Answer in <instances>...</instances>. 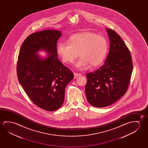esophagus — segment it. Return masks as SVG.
<instances>
[{
    "instance_id": "obj_1",
    "label": "esophagus",
    "mask_w": 148,
    "mask_h": 148,
    "mask_svg": "<svg viewBox=\"0 0 148 148\" xmlns=\"http://www.w3.org/2000/svg\"><path fill=\"white\" fill-rule=\"evenodd\" d=\"M82 74L80 73H76V72H74V78H77L78 76H81Z\"/></svg>"
}]
</instances>
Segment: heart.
<instances>
[{
    "label": "heart",
    "instance_id": "b5f03b06",
    "mask_svg": "<svg viewBox=\"0 0 148 148\" xmlns=\"http://www.w3.org/2000/svg\"><path fill=\"white\" fill-rule=\"evenodd\" d=\"M57 50L65 63L73 62L79 53L80 58L75 66L84 70L89 64L96 66L102 63L107 53L108 42L104 36L93 32H83L71 36L68 43H59Z\"/></svg>",
    "mask_w": 148,
    "mask_h": 148
}]
</instances>
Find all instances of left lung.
I'll list each match as a JSON object with an SVG mask.
<instances>
[{
    "instance_id": "1",
    "label": "left lung",
    "mask_w": 148,
    "mask_h": 148,
    "mask_svg": "<svg viewBox=\"0 0 148 148\" xmlns=\"http://www.w3.org/2000/svg\"><path fill=\"white\" fill-rule=\"evenodd\" d=\"M107 30L110 45L105 62L93 73L86 74L87 99L99 108L110 105L125 94L133 68L131 52L123 40L113 30Z\"/></svg>"
}]
</instances>
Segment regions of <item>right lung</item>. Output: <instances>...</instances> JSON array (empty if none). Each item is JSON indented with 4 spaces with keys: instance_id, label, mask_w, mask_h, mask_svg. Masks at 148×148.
<instances>
[{
    "instance_id": "right-lung-1",
    "label": "right lung",
    "mask_w": 148,
    "mask_h": 148,
    "mask_svg": "<svg viewBox=\"0 0 148 148\" xmlns=\"http://www.w3.org/2000/svg\"><path fill=\"white\" fill-rule=\"evenodd\" d=\"M61 35L55 30L29 35L22 44L17 61V78L26 93L34 104L49 112L61 106L66 86L74 78L58 59L57 43ZM42 49L50 54L45 59L36 54Z\"/></svg>"
}]
</instances>
